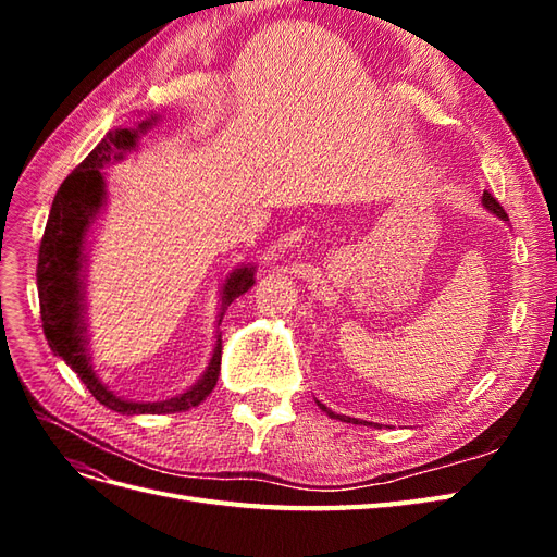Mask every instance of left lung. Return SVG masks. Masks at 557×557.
Wrapping results in <instances>:
<instances>
[{"mask_svg": "<svg viewBox=\"0 0 557 557\" xmlns=\"http://www.w3.org/2000/svg\"><path fill=\"white\" fill-rule=\"evenodd\" d=\"M481 201H483V207L487 209V211H491V213H495L497 218H502V221H509V215L507 213H504V209L499 207V201L491 195V193H483V197H481ZM315 404H318V407L320 409H323L330 418H336V420H344V423H352V425H362V420H358V418H348V416H336L334 411H330L327 407H325V404H320L318 399H315ZM367 425V423H364ZM369 425H372V423H369ZM374 428H381V425H374Z\"/></svg>", "mask_w": 557, "mask_h": 557, "instance_id": "8db88e82", "label": "left lung"}]
</instances>
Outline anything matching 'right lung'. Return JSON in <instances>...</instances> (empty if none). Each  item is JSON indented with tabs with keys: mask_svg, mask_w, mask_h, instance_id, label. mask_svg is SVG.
<instances>
[{
	"mask_svg": "<svg viewBox=\"0 0 557 557\" xmlns=\"http://www.w3.org/2000/svg\"><path fill=\"white\" fill-rule=\"evenodd\" d=\"M160 117L162 115L158 113H150L146 121L134 123V127L109 129L107 137L97 144L92 153L60 185L39 246L37 288L48 346L60 360H64V364L74 369L99 404H104L107 409L123 416L188 411L211 395L218 374H221V334H215L207 372L188 391L160 401H134L115 395L97 376L90 360L86 269L90 232L97 218L102 215V209L107 207V174L102 170L109 162L123 160L125 153L137 150L141 134L153 127ZM252 283H256V264L248 262L232 269L221 288L218 325H221L232 301L244 295L248 288H252Z\"/></svg>",
	"mask_w": 557,
	"mask_h": 557,
	"instance_id": "add662e5",
	"label": "right lung"
}]
</instances>
